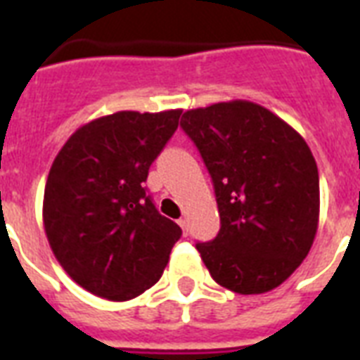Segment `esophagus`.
<instances>
[{"mask_svg": "<svg viewBox=\"0 0 360 360\" xmlns=\"http://www.w3.org/2000/svg\"><path fill=\"white\" fill-rule=\"evenodd\" d=\"M177 224L181 226V230H183V233H185V236H188V224H186V220L185 219H179V222H177Z\"/></svg>", "mask_w": 360, "mask_h": 360, "instance_id": "34e87169", "label": "esophagus"}]
</instances>
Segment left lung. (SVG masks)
I'll list each match as a JSON object with an SVG mask.
<instances>
[{"instance_id":"left-lung-1","label":"left lung","mask_w":360,"mask_h":360,"mask_svg":"<svg viewBox=\"0 0 360 360\" xmlns=\"http://www.w3.org/2000/svg\"><path fill=\"white\" fill-rule=\"evenodd\" d=\"M213 179L219 236L196 243L217 284L240 295L278 288L310 252L319 175L302 136L259 104H211L183 114Z\"/></svg>"}]
</instances>
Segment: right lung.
<instances>
[{"label":"right lung","mask_w":360,"mask_h":360,"mask_svg":"<svg viewBox=\"0 0 360 360\" xmlns=\"http://www.w3.org/2000/svg\"><path fill=\"white\" fill-rule=\"evenodd\" d=\"M179 115H104L76 130L53 160L44 231L65 273L93 295L129 301L162 276L181 228L158 213L143 183Z\"/></svg>","instance_id":"obj_1"}]
</instances>
